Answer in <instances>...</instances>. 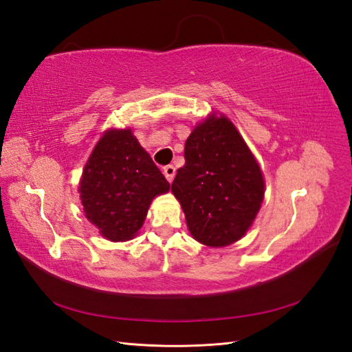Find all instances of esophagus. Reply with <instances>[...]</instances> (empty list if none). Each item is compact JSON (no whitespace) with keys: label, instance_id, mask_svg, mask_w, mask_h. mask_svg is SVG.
Instances as JSON below:
<instances>
[{"label":"esophagus","instance_id":"1","mask_svg":"<svg viewBox=\"0 0 352 352\" xmlns=\"http://www.w3.org/2000/svg\"><path fill=\"white\" fill-rule=\"evenodd\" d=\"M163 174H164V177H166V180L169 183H172V180H174V177H175V168L172 166V164H168V166L163 168Z\"/></svg>","mask_w":352,"mask_h":352}]
</instances>
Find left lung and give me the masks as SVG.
<instances>
[{
    "label": "left lung",
    "mask_w": 352,
    "mask_h": 352,
    "mask_svg": "<svg viewBox=\"0 0 352 352\" xmlns=\"http://www.w3.org/2000/svg\"><path fill=\"white\" fill-rule=\"evenodd\" d=\"M184 166L170 186L190 234L208 246L239 241L260 210L265 182L233 122L210 118L184 145Z\"/></svg>",
    "instance_id": "1"
}]
</instances>
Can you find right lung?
<instances>
[{
  "instance_id": "1",
  "label": "right lung",
  "mask_w": 352,
  "mask_h": 352,
  "mask_svg": "<svg viewBox=\"0 0 352 352\" xmlns=\"http://www.w3.org/2000/svg\"><path fill=\"white\" fill-rule=\"evenodd\" d=\"M169 188L131 130H111L89 157L80 197L86 218L104 237L119 242L138 233L153 198Z\"/></svg>"
}]
</instances>
